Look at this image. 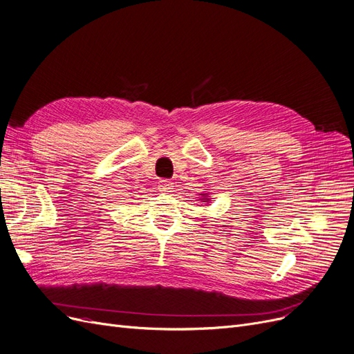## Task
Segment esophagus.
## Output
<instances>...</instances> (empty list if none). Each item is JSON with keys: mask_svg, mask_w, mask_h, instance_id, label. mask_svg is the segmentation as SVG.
<instances>
[{"mask_svg": "<svg viewBox=\"0 0 354 354\" xmlns=\"http://www.w3.org/2000/svg\"><path fill=\"white\" fill-rule=\"evenodd\" d=\"M173 187H174L173 181H169V180H159V183H158L159 192H164V194H168V192L173 190Z\"/></svg>", "mask_w": 354, "mask_h": 354, "instance_id": "1", "label": "esophagus"}]
</instances>
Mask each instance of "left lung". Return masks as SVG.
I'll list each match as a JSON object with an SVG mask.
<instances>
[{"label":"left lung","mask_w":354,"mask_h":354,"mask_svg":"<svg viewBox=\"0 0 354 354\" xmlns=\"http://www.w3.org/2000/svg\"><path fill=\"white\" fill-rule=\"evenodd\" d=\"M205 196H207V194H203V198H202V199H205V201H203V202H208V199H207Z\"/></svg>","instance_id":"1"}]
</instances>
